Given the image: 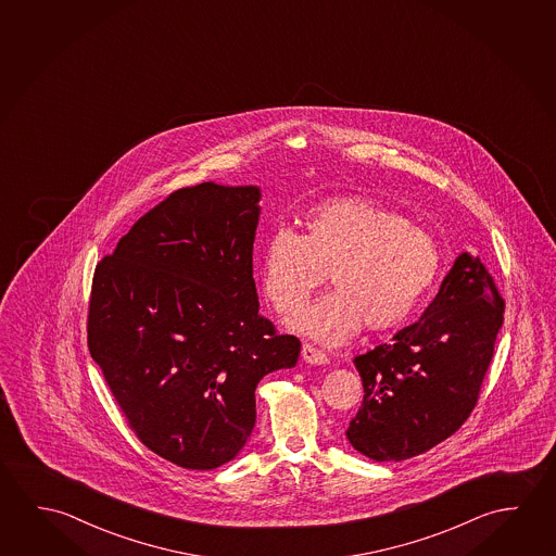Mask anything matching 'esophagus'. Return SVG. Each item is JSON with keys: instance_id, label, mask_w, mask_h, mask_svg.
Masks as SVG:
<instances>
[{"instance_id": "1", "label": "esophagus", "mask_w": 556, "mask_h": 556, "mask_svg": "<svg viewBox=\"0 0 556 556\" xmlns=\"http://www.w3.org/2000/svg\"><path fill=\"white\" fill-rule=\"evenodd\" d=\"M302 358L309 363V365H326L329 358L324 351H319L318 346L312 345V343H304L302 345Z\"/></svg>"}]
</instances>
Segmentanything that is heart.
<instances>
[{
	"label": "heart",
	"instance_id": "obj_1",
	"mask_svg": "<svg viewBox=\"0 0 556 556\" xmlns=\"http://www.w3.org/2000/svg\"><path fill=\"white\" fill-rule=\"evenodd\" d=\"M302 235L277 228L267 240L262 282L277 312L292 314L326 282L328 296L292 328L326 345L358 329L395 328L409 318L442 274V248L427 228L368 198L321 201L302 217Z\"/></svg>",
	"mask_w": 556,
	"mask_h": 556
}]
</instances>
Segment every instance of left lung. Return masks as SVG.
<instances>
[{"label": "left lung", "instance_id": "left-lung-1", "mask_svg": "<svg viewBox=\"0 0 556 556\" xmlns=\"http://www.w3.org/2000/svg\"><path fill=\"white\" fill-rule=\"evenodd\" d=\"M502 321L496 282L464 252L419 321L355 356L365 400L346 428L353 447L401 462L452 437L477 405Z\"/></svg>", "mask_w": 556, "mask_h": 556}]
</instances>
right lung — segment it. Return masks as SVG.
I'll return each mask as SVG.
<instances>
[{
    "label": "right lung",
    "mask_w": 556,
    "mask_h": 556,
    "mask_svg": "<svg viewBox=\"0 0 556 556\" xmlns=\"http://www.w3.org/2000/svg\"><path fill=\"white\" fill-rule=\"evenodd\" d=\"M260 195L215 182L174 191L92 275L91 356L136 437L184 469L237 457L257 383L301 355V341L260 314Z\"/></svg>",
    "instance_id": "add662e5"
}]
</instances>
